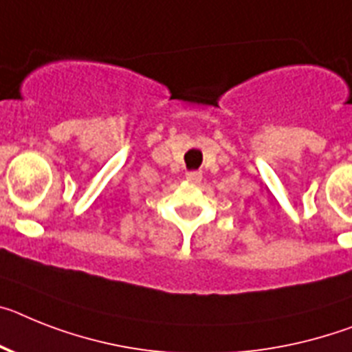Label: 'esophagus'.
<instances>
[{
    "instance_id": "1",
    "label": "esophagus",
    "mask_w": 352,
    "mask_h": 352,
    "mask_svg": "<svg viewBox=\"0 0 352 352\" xmlns=\"http://www.w3.org/2000/svg\"><path fill=\"white\" fill-rule=\"evenodd\" d=\"M186 179L190 182H193V184H199V182L202 181V173H200V171H188V173H186Z\"/></svg>"
}]
</instances>
